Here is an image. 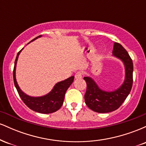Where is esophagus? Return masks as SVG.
Wrapping results in <instances>:
<instances>
[{
    "label": "esophagus",
    "instance_id": "esophagus-1",
    "mask_svg": "<svg viewBox=\"0 0 146 146\" xmlns=\"http://www.w3.org/2000/svg\"><path fill=\"white\" fill-rule=\"evenodd\" d=\"M82 77V73L81 71H78L75 73V78L77 79V80H78V79H81Z\"/></svg>",
    "mask_w": 146,
    "mask_h": 146
}]
</instances>
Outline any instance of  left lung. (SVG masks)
Instances as JSON below:
<instances>
[{
  "instance_id": "left-lung-1",
  "label": "left lung",
  "mask_w": 146,
  "mask_h": 146,
  "mask_svg": "<svg viewBox=\"0 0 146 146\" xmlns=\"http://www.w3.org/2000/svg\"><path fill=\"white\" fill-rule=\"evenodd\" d=\"M113 56L123 62L125 67V80L121 86L114 91H105L98 86L90 77H84L87 84L84 95L85 103L93 111L107 113L119 108L130 93L133 82V63L128 52L119 43L115 42Z\"/></svg>"
}]
</instances>
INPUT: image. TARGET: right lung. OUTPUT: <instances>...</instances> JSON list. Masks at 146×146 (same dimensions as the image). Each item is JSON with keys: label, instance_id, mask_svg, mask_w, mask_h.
<instances>
[{"label": "right lung", "instance_id": "1", "mask_svg": "<svg viewBox=\"0 0 146 146\" xmlns=\"http://www.w3.org/2000/svg\"><path fill=\"white\" fill-rule=\"evenodd\" d=\"M41 36H42L36 37V38H34L31 42L35 40L37 38H40ZM23 49H21L18 53L16 60H15L14 71H13L14 85L16 86V89H17L18 94H19L23 102L27 105V106L29 107L30 109L34 110L37 113L42 114L54 113V112L59 110L62 106L64 100L65 93H66L68 87L71 86V84L73 83V80H74V76H71L70 78L66 79L65 80L59 82L56 84V85L53 86V89L47 94L43 95V96L31 97L27 95L20 88L16 78V64H17L18 56H19L20 53H21Z\"/></svg>", "mask_w": 146, "mask_h": 146}]
</instances>
